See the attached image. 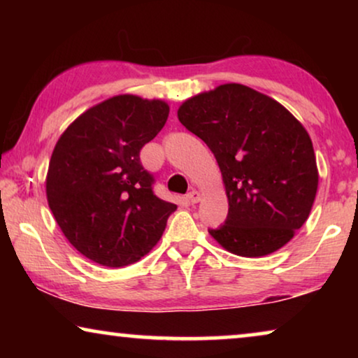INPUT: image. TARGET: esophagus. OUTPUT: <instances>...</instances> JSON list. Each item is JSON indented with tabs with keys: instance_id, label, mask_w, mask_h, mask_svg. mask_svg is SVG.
Returning <instances> with one entry per match:
<instances>
[{
	"instance_id": "obj_1",
	"label": "esophagus",
	"mask_w": 358,
	"mask_h": 358,
	"mask_svg": "<svg viewBox=\"0 0 358 358\" xmlns=\"http://www.w3.org/2000/svg\"><path fill=\"white\" fill-rule=\"evenodd\" d=\"M187 200L190 203H197L200 200V194L197 192V190H192V192L187 194Z\"/></svg>"
}]
</instances>
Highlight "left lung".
<instances>
[{
	"mask_svg": "<svg viewBox=\"0 0 358 358\" xmlns=\"http://www.w3.org/2000/svg\"><path fill=\"white\" fill-rule=\"evenodd\" d=\"M178 117L212 150L223 176L228 217L208 233L243 257L285 246L306 222L317 190L305 127L277 101L236 83L185 101Z\"/></svg>",
	"mask_w": 358,
	"mask_h": 358,
	"instance_id": "1",
	"label": "left lung"
}]
</instances>
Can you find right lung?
I'll use <instances>...</instances> for the list:
<instances>
[{
    "label": "right lung",
    "instance_id": "1",
    "mask_svg": "<svg viewBox=\"0 0 358 358\" xmlns=\"http://www.w3.org/2000/svg\"><path fill=\"white\" fill-rule=\"evenodd\" d=\"M168 115L163 101L115 96L81 114L57 141L48 207L68 241L101 266L140 261L178 208L155 194L153 174L140 161Z\"/></svg>",
    "mask_w": 358,
    "mask_h": 358
}]
</instances>
